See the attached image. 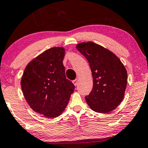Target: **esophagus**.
Returning <instances> with one entry per match:
<instances>
[{
	"label": "esophagus",
	"instance_id": "esophagus-1",
	"mask_svg": "<svg viewBox=\"0 0 148 148\" xmlns=\"http://www.w3.org/2000/svg\"><path fill=\"white\" fill-rule=\"evenodd\" d=\"M72 83L74 84V86H76V85H77V84H78V80L77 79H74V81H72Z\"/></svg>",
	"mask_w": 148,
	"mask_h": 148
}]
</instances>
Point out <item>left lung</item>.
<instances>
[{
  "label": "left lung",
  "instance_id": "1",
  "mask_svg": "<svg viewBox=\"0 0 148 148\" xmlns=\"http://www.w3.org/2000/svg\"><path fill=\"white\" fill-rule=\"evenodd\" d=\"M76 49L90 64L93 88L85 97L92 110L108 113L123 101L127 84V73L120 59L111 52L92 42H83Z\"/></svg>",
  "mask_w": 148,
  "mask_h": 148
}]
</instances>
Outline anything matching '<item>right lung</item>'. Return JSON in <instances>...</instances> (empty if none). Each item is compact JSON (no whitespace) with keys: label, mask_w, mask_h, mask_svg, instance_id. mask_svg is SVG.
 Wrapping results in <instances>:
<instances>
[{"label":"right lung","mask_w":148,"mask_h":148,"mask_svg":"<svg viewBox=\"0 0 148 148\" xmlns=\"http://www.w3.org/2000/svg\"><path fill=\"white\" fill-rule=\"evenodd\" d=\"M64 56L62 47L45 51L28 64L21 78L27 103L33 111L47 118H56L63 112L75 88L66 79Z\"/></svg>","instance_id":"obj_1"}]
</instances>
